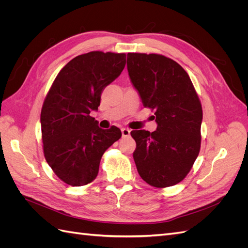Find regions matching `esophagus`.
<instances>
[{
    "label": "esophagus",
    "instance_id": "34e87169",
    "mask_svg": "<svg viewBox=\"0 0 248 248\" xmlns=\"http://www.w3.org/2000/svg\"><path fill=\"white\" fill-rule=\"evenodd\" d=\"M121 131H122V136H123L124 138H126V137H129L130 130H129L128 128H122V129H121Z\"/></svg>",
    "mask_w": 248,
    "mask_h": 248
}]
</instances>
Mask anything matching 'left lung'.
<instances>
[{
	"label": "left lung",
	"instance_id": "1",
	"mask_svg": "<svg viewBox=\"0 0 248 248\" xmlns=\"http://www.w3.org/2000/svg\"><path fill=\"white\" fill-rule=\"evenodd\" d=\"M127 70L157 123L153 132H130L139 174L157 188L175 185L188 174L201 149L202 109L196 89L182 67L162 55L129 52Z\"/></svg>",
	"mask_w": 248,
	"mask_h": 248
}]
</instances>
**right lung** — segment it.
<instances>
[{"label": "right lung", "mask_w": 248, "mask_h": 248, "mask_svg": "<svg viewBox=\"0 0 248 248\" xmlns=\"http://www.w3.org/2000/svg\"><path fill=\"white\" fill-rule=\"evenodd\" d=\"M125 64V54L90 51L67 63L52 82L40 116L43 153L66 184L91 183L103 153L122 136L116 126L99 128L90 112L98 109L104 88Z\"/></svg>", "instance_id": "right-lung-1"}]
</instances>
